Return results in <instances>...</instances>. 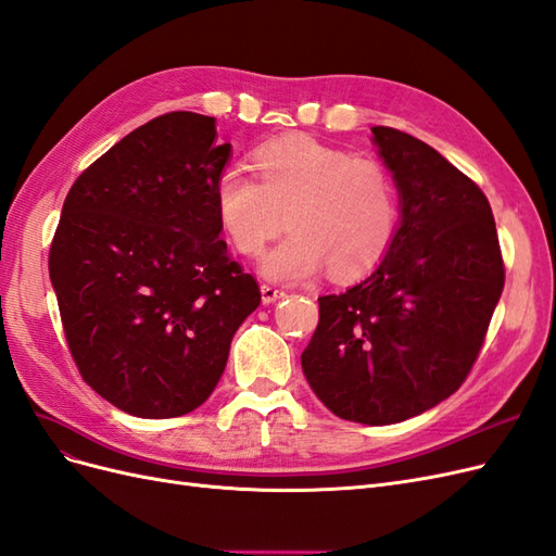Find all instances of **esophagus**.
<instances>
[{
  "mask_svg": "<svg viewBox=\"0 0 556 556\" xmlns=\"http://www.w3.org/2000/svg\"><path fill=\"white\" fill-rule=\"evenodd\" d=\"M260 292H262V303H264V305L276 303V301H280V299L285 296V292L278 290V287H274V285H262Z\"/></svg>",
  "mask_w": 556,
  "mask_h": 556,
  "instance_id": "obj_1",
  "label": "esophagus"
}]
</instances>
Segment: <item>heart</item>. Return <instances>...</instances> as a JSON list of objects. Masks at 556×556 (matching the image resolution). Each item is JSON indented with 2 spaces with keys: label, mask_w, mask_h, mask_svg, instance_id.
I'll use <instances>...</instances> for the list:
<instances>
[{
  "label": "heart",
  "mask_w": 556,
  "mask_h": 556,
  "mask_svg": "<svg viewBox=\"0 0 556 556\" xmlns=\"http://www.w3.org/2000/svg\"><path fill=\"white\" fill-rule=\"evenodd\" d=\"M255 167L260 179L227 165L214 202L227 241L245 257L260 255L290 216L292 235L260 260L264 278L294 285L329 269L348 280L389 255L400 204L381 163L301 136L264 144Z\"/></svg>",
  "instance_id": "heart-1"
}]
</instances>
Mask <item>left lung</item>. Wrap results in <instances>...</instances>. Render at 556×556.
Segmentation results:
<instances>
[{"label": "left lung", "instance_id": "8db88e82", "mask_svg": "<svg viewBox=\"0 0 556 556\" xmlns=\"http://www.w3.org/2000/svg\"><path fill=\"white\" fill-rule=\"evenodd\" d=\"M372 144L397 188V232L368 278L319 296L301 368L336 416L389 426L460 389L500 303L504 262L490 202L469 177L402 130L375 126Z\"/></svg>", "mask_w": 556, "mask_h": 556}]
</instances>
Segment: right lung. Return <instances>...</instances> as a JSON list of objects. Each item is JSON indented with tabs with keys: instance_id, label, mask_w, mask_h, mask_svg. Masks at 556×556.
<instances>
[{
	"instance_id": "1",
	"label": "right lung",
	"mask_w": 556,
	"mask_h": 556,
	"mask_svg": "<svg viewBox=\"0 0 556 556\" xmlns=\"http://www.w3.org/2000/svg\"><path fill=\"white\" fill-rule=\"evenodd\" d=\"M229 159L214 117L167 112L68 190L50 245L52 290L83 379L126 414L198 409L262 301L220 239L214 186Z\"/></svg>"
}]
</instances>
